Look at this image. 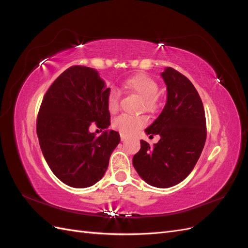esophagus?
<instances>
[{
  "label": "esophagus",
  "instance_id": "esophagus-1",
  "mask_svg": "<svg viewBox=\"0 0 248 248\" xmlns=\"http://www.w3.org/2000/svg\"><path fill=\"white\" fill-rule=\"evenodd\" d=\"M120 138H121V140H122V141H125V140H127V137L125 136V134H122V133L120 134Z\"/></svg>",
  "mask_w": 248,
  "mask_h": 248
}]
</instances>
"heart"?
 Returning <instances> with one entry per match:
<instances>
[{
    "mask_svg": "<svg viewBox=\"0 0 248 248\" xmlns=\"http://www.w3.org/2000/svg\"><path fill=\"white\" fill-rule=\"evenodd\" d=\"M125 91L137 94L140 97L139 108L150 114H154L159 109L158 93L159 86L153 78L146 73H137L125 79L123 82ZM107 107L110 114H116L120 108V93L117 90H110L107 96ZM145 116L121 115L112 121V127L125 136L133 134L138 129L146 125Z\"/></svg>",
    "mask_w": 248,
    "mask_h": 248,
    "instance_id": "obj_1",
    "label": "heart"
}]
</instances>
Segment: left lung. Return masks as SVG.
I'll return each instance as SVG.
<instances>
[{
    "instance_id": "8db88e82",
    "label": "left lung",
    "mask_w": 248,
    "mask_h": 248,
    "mask_svg": "<svg viewBox=\"0 0 248 248\" xmlns=\"http://www.w3.org/2000/svg\"><path fill=\"white\" fill-rule=\"evenodd\" d=\"M168 101L159 117L146 129L159 134L154 147L140 140L132 163L142 180L158 188L174 186L188 176L198 162L207 138L204 106L191 81L168 67L161 73Z\"/></svg>"
}]
</instances>
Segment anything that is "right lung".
I'll use <instances>...</instances> for the list:
<instances>
[{"mask_svg": "<svg viewBox=\"0 0 248 248\" xmlns=\"http://www.w3.org/2000/svg\"><path fill=\"white\" fill-rule=\"evenodd\" d=\"M108 92L95 69L76 65L43 96L36 122L39 145L51 171L68 186L85 188L99 181L120 142L117 131L96 137L89 130L93 123L101 130L109 126Z\"/></svg>", "mask_w": 248, "mask_h": 248, "instance_id": "1", "label": "right lung"}]
</instances>
